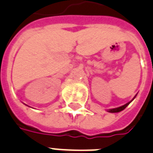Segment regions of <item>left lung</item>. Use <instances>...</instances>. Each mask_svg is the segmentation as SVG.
<instances>
[{
  "label": "left lung",
  "instance_id": "left-lung-1",
  "mask_svg": "<svg viewBox=\"0 0 153 153\" xmlns=\"http://www.w3.org/2000/svg\"><path fill=\"white\" fill-rule=\"evenodd\" d=\"M134 98H133V99H134ZM132 100H131V101H132ZM131 101L128 102L127 104H125V105H122V106H120V107L116 108H112V109H108V112H120V111H122V110L125 109V108L127 107L128 105H129L130 103H131Z\"/></svg>",
  "mask_w": 153,
  "mask_h": 153
}]
</instances>
